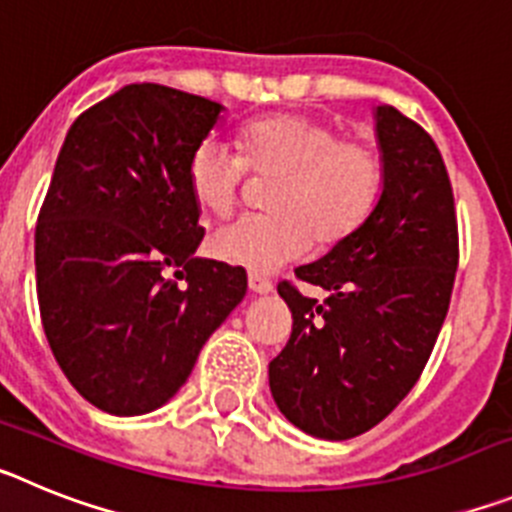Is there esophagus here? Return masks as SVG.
<instances>
[{"label":"esophagus","mask_w":512,"mask_h":512,"mask_svg":"<svg viewBox=\"0 0 512 512\" xmlns=\"http://www.w3.org/2000/svg\"><path fill=\"white\" fill-rule=\"evenodd\" d=\"M248 287H251V292H256V295H269L271 289H274V284L266 277H261V274H251V277H248Z\"/></svg>","instance_id":"1"}]
</instances>
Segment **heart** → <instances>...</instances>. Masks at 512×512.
I'll use <instances>...</instances> for the list:
<instances>
[{"label":"heart","instance_id":"obj_1","mask_svg":"<svg viewBox=\"0 0 512 512\" xmlns=\"http://www.w3.org/2000/svg\"><path fill=\"white\" fill-rule=\"evenodd\" d=\"M241 153L202 140L189 158V192L200 210L228 215L241 197L246 169L274 179L266 215H243L210 238L212 259L269 274L318 246H336L372 215L384 184V161L372 140L341 138L333 122L269 115L238 135Z\"/></svg>","mask_w":512,"mask_h":512}]
</instances>
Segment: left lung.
<instances>
[{"instance_id":"8db88e82","label":"left lung","mask_w":512,"mask_h":512,"mask_svg":"<svg viewBox=\"0 0 512 512\" xmlns=\"http://www.w3.org/2000/svg\"><path fill=\"white\" fill-rule=\"evenodd\" d=\"M384 184L372 215L277 292L292 336L269 364L277 408L300 431L346 441L384 420L415 387L449 312L459 228L449 171L433 138L395 107H377Z\"/></svg>"}]
</instances>
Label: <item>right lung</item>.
Masks as SVG:
<instances>
[{
  "label": "right lung",
  "instance_id": "right-lung-1",
  "mask_svg": "<svg viewBox=\"0 0 512 512\" xmlns=\"http://www.w3.org/2000/svg\"><path fill=\"white\" fill-rule=\"evenodd\" d=\"M223 104L128 84L69 128L35 225L45 338L94 408L143 415L192 374L246 297V271L194 259L205 238L189 158Z\"/></svg>",
  "mask_w": 512,
  "mask_h": 512
}]
</instances>
